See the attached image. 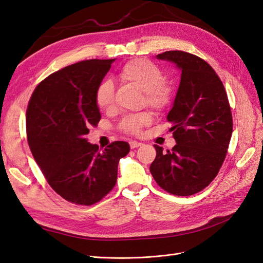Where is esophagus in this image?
Segmentation results:
<instances>
[{"instance_id": "esophagus-1", "label": "esophagus", "mask_w": 263, "mask_h": 263, "mask_svg": "<svg viewBox=\"0 0 263 263\" xmlns=\"http://www.w3.org/2000/svg\"><path fill=\"white\" fill-rule=\"evenodd\" d=\"M129 146L132 149H135V148H138V147L142 146V144L138 141H129Z\"/></svg>"}]
</instances>
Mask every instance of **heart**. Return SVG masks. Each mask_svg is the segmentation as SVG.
<instances>
[{"instance_id":"obj_1","label":"heart","mask_w":263,"mask_h":263,"mask_svg":"<svg viewBox=\"0 0 263 263\" xmlns=\"http://www.w3.org/2000/svg\"><path fill=\"white\" fill-rule=\"evenodd\" d=\"M118 77L129 82L145 93L146 104L151 108L161 110L168 107L172 101V89L162 82L163 73L156 63L147 59H134L122 67ZM114 84L110 80H103L95 91V103L101 109H108L113 104ZM151 122L147 113L128 115L119 123V129L129 135H138Z\"/></svg>"}]
</instances>
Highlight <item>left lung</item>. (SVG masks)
I'll use <instances>...</instances> for the list:
<instances>
[{"instance_id":"8db88e82","label":"left lung","mask_w":263,"mask_h":263,"mask_svg":"<svg viewBox=\"0 0 263 263\" xmlns=\"http://www.w3.org/2000/svg\"><path fill=\"white\" fill-rule=\"evenodd\" d=\"M157 59L173 62L181 80L166 116L177 145L166 153L154 145L150 172L166 192L193 195L210 184L225 160L233 133L227 93L214 69L197 55L172 50Z\"/></svg>"}]
</instances>
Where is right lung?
Returning <instances> with one entry per match:
<instances>
[{
  "mask_svg": "<svg viewBox=\"0 0 263 263\" xmlns=\"http://www.w3.org/2000/svg\"><path fill=\"white\" fill-rule=\"evenodd\" d=\"M114 61L92 59L63 68L39 83L28 103L31 154L55 193L71 203L101 201L115 186L119 159L129 153L126 141L100 153L85 138L101 119L95 91Z\"/></svg>",
  "mask_w": 263,
  "mask_h": 263,
  "instance_id": "right-lung-1",
  "label": "right lung"
}]
</instances>
